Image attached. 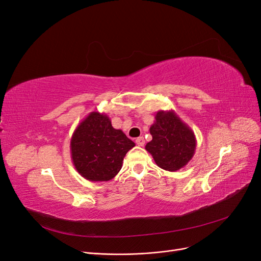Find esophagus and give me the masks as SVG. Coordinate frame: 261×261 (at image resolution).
Wrapping results in <instances>:
<instances>
[{
    "mask_svg": "<svg viewBox=\"0 0 261 261\" xmlns=\"http://www.w3.org/2000/svg\"><path fill=\"white\" fill-rule=\"evenodd\" d=\"M136 144L138 146H144L145 145V138L144 137H138L136 138Z\"/></svg>",
    "mask_w": 261,
    "mask_h": 261,
    "instance_id": "1",
    "label": "esophagus"
}]
</instances>
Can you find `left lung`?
Instances as JSON below:
<instances>
[{
    "mask_svg": "<svg viewBox=\"0 0 261 261\" xmlns=\"http://www.w3.org/2000/svg\"><path fill=\"white\" fill-rule=\"evenodd\" d=\"M149 130L152 140L145 149L152 155L158 167L176 172L192 160L197 145L195 134L175 111H158Z\"/></svg>",
    "mask_w": 261,
    "mask_h": 261,
    "instance_id": "1",
    "label": "left lung"
}]
</instances>
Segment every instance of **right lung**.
Instances as JSON below:
<instances>
[{"instance_id": "1", "label": "right lung", "mask_w": 261, "mask_h": 261, "mask_svg": "<svg viewBox=\"0 0 261 261\" xmlns=\"http://www.w3.org/2000/svg\"><path fill=\"white\" fill-rule=\"evenodd\" d=\"M69 147L74 167L84 178L107 181L120 172L135 143L115 129L106 113L93 111L77 125Z\"/></svg>"}]
</instances>
